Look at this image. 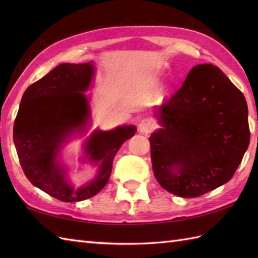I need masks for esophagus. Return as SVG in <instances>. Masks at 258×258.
Returning <instances> with one entry per match:
<instances>
[{"label": "esophagus", "instance_id": "1", "mask_svg": "<svg viewBox=\"0 0 258 258\" xmlns=\"http://www.w3.org/2000/svg\"><path fill=\"white\" fill-rule=\"evenodd\" d=\"M155 122H154V119H152V118H143L140 122V124H139V131L141 133H144V134H149V133H151L153 130L155 128Z\"/></svg>", "mask_w": 258, "mask_h": 258}]
</instances>
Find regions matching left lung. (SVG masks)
I'll use <instances>...</instances> for the list:
<instances>
[{
	"label": "left lung",
	"instance_id": "obj_1",
	"mask_svg": "<svg viewBox=\"0 0 258 258\" xmlns=\"http://www.w3.org/2000/svg\"><path fill=\"white\" fill-rule=\"evenodd\" d=\"M156 117L162 128L150 138L151 158L164 189L191 199L233 177L249 145L248 108L217 67L191 69Z\"/></svg>",
	"mask_w": 258,
	"mask_h": 258
}]
</instances>
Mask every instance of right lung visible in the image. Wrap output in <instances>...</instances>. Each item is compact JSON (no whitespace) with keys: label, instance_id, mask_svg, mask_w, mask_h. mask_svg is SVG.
<instances>
[{"label":"right lung","instance_id":"right-lung-1","mask_svg":"<svg viewBox=\"0 0 258 258\" xmlns=\"http://www.w3.org/2000/svg\"><path fill=\"white\" fill-rule=\"evenodd\" d=\"M93 76L92 62L57 65L27 87L14 122L13 141L25 176L62 202L84 201L96 195L108 182L119 147L136 132L133 125L93 132L85 143V154L89 161L98 164L97 175L79 188L70 184L57 155L69 136L83 130L87 122L90 107L84 91Z\"/></svg>","mask_w":258,"mask_h":258}]
</instances>
